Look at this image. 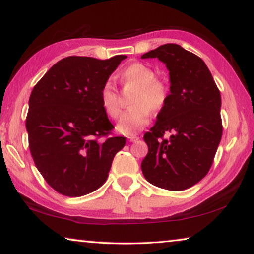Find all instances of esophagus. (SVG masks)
I'll use <instances>...</instances> for the list:
<instances>
[{"label": "esophagus", "mask_w": 254, "mask_h": 254, "mask_svg": "<svg viewBox=\"0 0 254 254\" xmlns=\"http://www.w3.org/2000/svg\"><path fill=\"white\" fill-rule=\"evenodd\" d=\"M127 139L131 141V142H135V141L139 140V136L135 135V134H132V135H128Z\"/></svg>", "instance_id": "1"}]
</instances>
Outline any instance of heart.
I'll use <instances>...</instances> for the list:
<instances>
[{
  "label": "heart",
  "instance_id": "heart-1",
  "mask_svg": "<svg viewBox=\"0 0 254 254\" xmlns=\"http://www.w3.org/2000/svg\"><path fill=\"white\" fill-rule=\"evenodd\" d=\"M123 91H134L131 105L118 124L119 132L132 135L147 126L151 118V111L159 112L166 106L169 92L165 83L156 78V72L141 63L128 65L120 72ZM101 104L105 113L112 119H119L122 113L120 95L113 85L106 83L100 92Z\"/></svg>",
  "mask_w": 254,
  "mask_h": 254
}]
</instances>
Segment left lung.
I'll list each match as a JSON object with an SVG mask.
<instances>
[{"label":"left lung","mask_w":254,"mask_h":254,"mask_svg":"<svg viewBox=\"0 0 254 254\" xmlns=\"http://www.w3.org/2000/svg\"><path fill=\"white\" fill-rule=\"evenodd\" d=\"M141 58H158L170 77L167 104L143 136L149 151L141 169L154 186L184 190L213 165L223 132L220 89L203 59L179 45H162ZM166 131L169 139L163 137Z\"/></svg>","instance_id":"obj_1"}]
</instances>
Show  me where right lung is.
<instances>
[{"instance_id":"1","label":"right lung","mask_w":254,"mask_h":254,"mask_svg":"<svg viewBox=\"0 0 254 254\" xmlns=\"http://www.w3.org/2000/svg\"><path fill=\"white\" fill-rule=\"evenodd\" d=\"M127 56L101 60L69 56L50 68L29 98L25 127L34 165L59 194L79 197L106 182L126 137L101 104L100 92Z\"/></svg>"}]
</instances>
